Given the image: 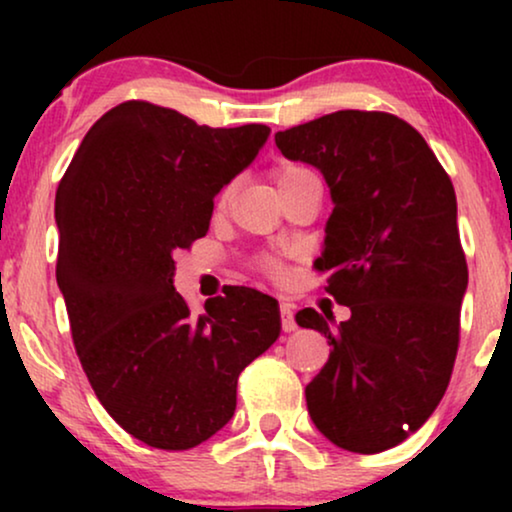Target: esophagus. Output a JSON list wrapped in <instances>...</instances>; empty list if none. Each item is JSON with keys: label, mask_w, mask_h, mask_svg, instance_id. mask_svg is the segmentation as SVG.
I'll use <instances>...</instances> for the list:
<instances>
[{"label": "esophagus", "mask_w": 512, "mask_h": 512, "mask_svg": "<svg viewBox=\"0 0 512 512\" xmlns=\"http://www.w3.org/2000/svg\"><path fill=\"white\" fill-rule=\"evenodd\" d=\"M279 317H282L284 333L296 331L298 324H296V319H293V307L289 303H282V307H279Z\"/></svg>", "instance_id": "34e87169"}]
</instances>
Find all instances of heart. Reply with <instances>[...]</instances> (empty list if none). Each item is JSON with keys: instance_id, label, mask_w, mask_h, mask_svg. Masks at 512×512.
Segmentation results:
<instances>
[{"instance_id": "obj_1", "label": "heart", "mask_w": 512, "mask_h": 512, "mask_svg": "<svg viewBox=\"0 0 512 512\" xmlns=\"http://www.w3.org/2000/svg\"><path fill=\"white\" fill-rule=\"evenodd\" d=\"M312 170L307 165H300V163H282V165H277L275 167V174H272V177H275V184H277V191H282V188H286L289 184H296V181H300V179H305V177H312ZM226 198H228V193H221V198H219V207H223L226 205ZM263 268H265V272H268V275H272V277H279V263L277 261H272V258H268V261L263 263Z\"/></svg>"}]
</instances>
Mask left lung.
I'll use <instances>...</instances> for the list:
<instances>
[{"label": "left lung", "mask_w": 512, "mask_h": 512, "mask_svg": "<svg viewBox=\"0 0 512 512\" xmlns=\"http://www.w3.org/2000/svg\"><path fill=\"white\" fill-rule=\"evenodd\" d=\"M275 144L331 188L314 268L352 310L335 326L312 307L296 314L333 347L305 387L307 410L342 450L384 452L431 417L457 359L468 268L454 186L424 137L387 111H335L277 132Z\"/></svg>", "instance_id": "left-lung-1"}]
</instances>
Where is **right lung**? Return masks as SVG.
<instances>
[{
    "instance_id": "add662e5",
    "label": "right lung",
    "mask_w": 512,
    "mask_h": 512,
    "mask_svg": "<svg viewBox=\"0 0 512 512\" xmlns=\"http://www.w3.org/2000/svg\"><path fill=\"white\" fill-rule=\"evenodd\" d=\"M268 135L128 100L88 130L55 193V277L83 373L116 424L158 450L223 429L237 377L279 338L275 298L235 286L195 314L172 284L174 254L207 235L214 195Z\"/></svg>"
}]
</instances>
